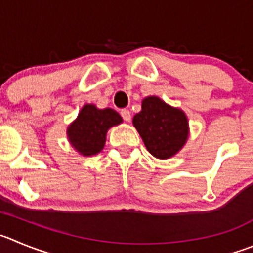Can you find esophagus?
<instances>
[{
    "label": "esophagus",
    "mask_w": 253,
    "mask_h": 253,
    "mask_svg": "<svg viewBox=\"0 0 253 253\" xmlns=\"http://www.w3.org/2000/svg\"><path fill=\"white\" fill-rule=\"evenodd\" d=\"M121 116H122V119H124L126 122L131 121V113H129V111L126 110V108L121 110Z\"/></svg>",
    "instance_id": "esophagus-1"
}]
</instances>
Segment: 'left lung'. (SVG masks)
<instances>
[{"label": "left lung", "instance_id": "obj_1", "mask_svg": "<svg viewBox=\"0 0 253 253\" xmlns=\"http://www.w3.org/2000/svg\"><path fill=\"white\" fill-rule=\"evenodd\" d=\"M148 152L167 160L180 152L190 136V125L181 108L169 106L157 96L142 100L141 111L132 120Z\"/></svg>", "mask_w": 253, "mask_h": 253}]
</instances>
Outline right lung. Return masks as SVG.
<instances>
[{"instance_id": "1", "label": "right lung", "mask_w": 253, "mask_h": 253, "mask_svg": "<svg viewBox=\"0 0 253 253\" xmlns=\"http://www.w3.org/2000/svg\"><path fill=\"white\" fill-rule=\"evenodd\" d=\"M122 121L120 113L112 108H98L93 103H86L76 120L68 125V142L84 157L97 155L105 147L108 129Z\"/></svg>"}]
</instances>
